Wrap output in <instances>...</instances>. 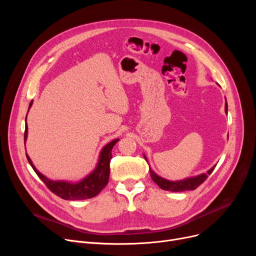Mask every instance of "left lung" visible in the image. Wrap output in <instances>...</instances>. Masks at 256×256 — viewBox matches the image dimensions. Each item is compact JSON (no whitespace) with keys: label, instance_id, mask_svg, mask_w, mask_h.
Masks as SVG:
<instances>
[{"label":"left lung","instance_id":"obj_1","mask_svg":"<svg viewBox=\"0 0 256 256\" xmlns=\"http://www.w3.org/2000/svg\"><path fill=\"white\" fill-rule=\"evenodd\" d=\"M225 112L227 113V104H225ZM145 160H146V158H145ZM214 167L216 166H214L212 169H210L208 171V173H204V174H200V176H195V178H186L184 180H178V182H170V180L160 178L158 174H156L150 168V176H152V180L160 188V189L166 190V191H171V192H182V191H186V190H195L197 186H199L208 178V176H210V174L214 171Z\"/></svg>","mask_w":256,"mask_h":256}]
</instances>
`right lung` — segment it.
I'll return each mask as SVG.
<instances>
[{
  "mask_svg": "<svg viewBox=\"0 0 256 256\" xmlns=\"http://www.w3.org/2000/svg\"><path fill=\"white\" fill-rule=\"evenodd\" d=\"M32 106V102H30V106ZM26 134H28V126L26 124L24 130V142L26 139ZM119 141V139H115L114 141L106 144L102 150L100 152V160L96 168L94 169L93 172H91L89 176L76 184H70L67 182H54L48 178H46L44 176L40 173L35 166L33 165L31 158L28 154L26 158H28L30 165L32 166L33 170L38 176V178L42 180L44 184L48 188L50 191L52 192L55 195L61 197L65 200H83L92 198L96 196L106 186L108 182H109V176H110V160L112 158V148L114 145Z\"/></svg>",
  "mask_w": 256,
  "mask_h": 256,
  "instance_id": "add662e5",
  "label": "right lung"
}]
</instances>
